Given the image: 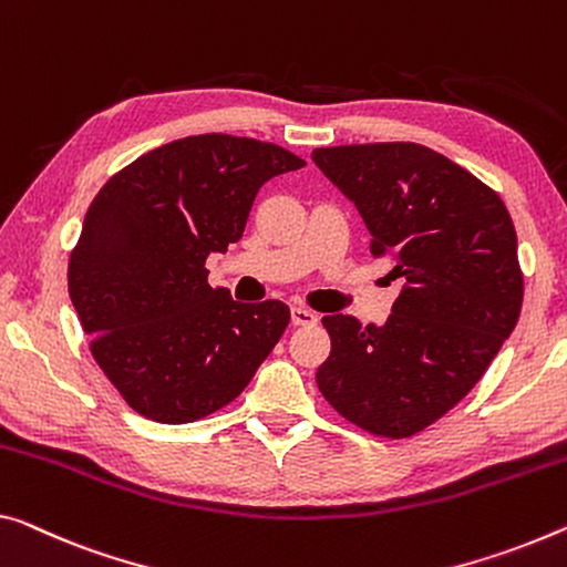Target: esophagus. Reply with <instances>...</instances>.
Returning a JSON list of instances; mask_svg holds the SVG:
<instances>
[{
    "mask_svg": "<svg viewBox=\"0 0 567 567\" xmlns=\"http://www.w3.org/2000/svg\"><path fill=\"white\" fill-rule=\"evenodd\" d=\"M291 321L296 327H307V324H317L319 317L307 307H291Z\"/></svg>",
    "mask_w": 567,
    "mask_h": 567,
    "instance_id": "34e87169",
    "label": "esophagus"
}]
</instances>
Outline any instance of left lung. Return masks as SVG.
I'll use <instances>...</instances> for the list:
<instances>
[{"mask_svg": "<svg viewBox=\"0 0 567 567\" xmlns=\"http://www.w3.org/2000/svg\"><path fill=\"white\" fill-rule=\"evenodd\" d=\"M311 159L362 215L372 256H388L390 274L405 278L382 327L350 313L321 319L332 352L317 385L347 421L408 439L482 380L515 329V225L494 189L429 146H327Z\"/></svg>", "mask_w": 567, "mask_h": 567, "instance_id": "left-lung-1", "label": "left lung"}]
</instances>
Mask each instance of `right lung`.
I'll return each instance as SVG.
<instances>
[{"mask_svg": "<svg viewBox=\"0 0 567 567\" xmlns=\"http://www.w3.org/2000/svg\"><path fill=\"white\" fill-rule=\"evenodd\" d=\"M303 164L258 138L199 134L138 156L95 195L68 291L95 362L136 413L199 421L271 354L289 307L233 301L207 284L205 260L243 238L268 179Z\"/></svg>", "mask_w": 567, "mask_h": 567, "instance_id": "right-lung-1", "label": "right lung"}]
</instances>
